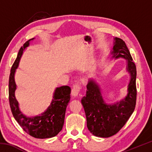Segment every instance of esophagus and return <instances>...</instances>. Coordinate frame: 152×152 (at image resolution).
Returning a JSON list of instances; mask_svg holds the SVG:
<instances>
[{"label": "esophagus", "instance_id": "34e87169", "mask_svg": "<svg viewBox=\"0 0 152 152\" xmlns=\"http://www.w3.org/2000/svg\"><path fill=\"white\" fill-rule=\"evenodd\" d=\"M81 88H82V84L80 82H78V83L74 84L73 86L72 89V94L73 96H78V94H79Z\"/></svg>", "mask_w": 152, "mask_h": 152}]
</instances>
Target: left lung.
<instances>
[{
  "instance_id": "1",
  "label": "left lung",
  "mask_w": 152,
  "mask_h": 152,
  "mask_svg": "<svg viewBox=\"0 0 152 152\" xmlns=\"http://www.w3.org/2000/svg\"><path fill=\"white\" fill-rule=\"evenodd\" d=\"M115 40L113 58H123L127 60V70L131 75L127 96L119 102L108 104L104 102L98 84L90 80L86 86V95L81 100L87 127L92 134L100 137H109L119 132L134 111L137 99L135 64L124 41L118 37Z\"/></svg>"
}]
</instances>
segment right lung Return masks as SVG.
Instances as JSON below:
<instances>
[{
	"label": "right lung",
	"instance_id": "add662e5",
	"mask_svg": "<svg viewBox=\"0 0 152 152\" xmlns=\"http://www.w3.org/2000/svg\"><path fill=\"white\" fill-rule=\"evenodd\" d=\"M31 39L21 46L17 57L12 66L9 80V100L12 114L15 120L25 132L32 137L39 139L53 137L62 129L67 105L70 99L71 88L68 86H63L56 89L50 107L40 116L32 118L27 117L20 111L19 104L15 96L16 84L15 72L19 66L23 51L29 46Z\"/></svg>",
	"mask_w": 152,
	"mask_h": 152
}]
</instances>
